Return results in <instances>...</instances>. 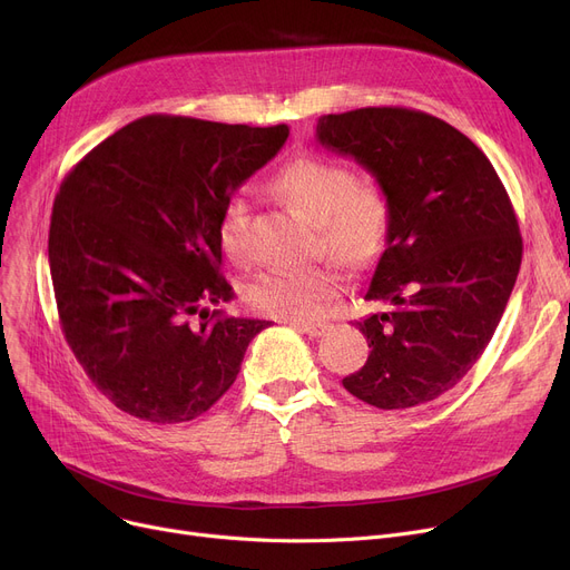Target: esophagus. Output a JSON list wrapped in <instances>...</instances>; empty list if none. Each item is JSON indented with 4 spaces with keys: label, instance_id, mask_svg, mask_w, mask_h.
Returning <instances> with one entry per match:
<instances>
[{
    "label": "esophagus",
    "instance_id": "obj_1",
    "mask_svg": "<svg viewBox=\"0 0 570 570\" xmlns=\"http://www.w3.org/2000/svg\"><path fill=\"white\" fill-rule=\"evenodd\" d=\"M291 327L293 331H301V333L309 335V337H321L327 331L325 323H291Z\"/></svg>",
    "mask_w": 570,
    "mask_h": 570
}]
</instances>
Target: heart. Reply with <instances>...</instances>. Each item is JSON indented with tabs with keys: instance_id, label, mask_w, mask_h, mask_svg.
<instances>
[{
	"instance_id": "obj_1",
	"label": "heart",
	"mask_w": 570,
	"mask_h": 570,
	"mask_svg": "<svg viewBox=\"0 0 570 570\" xmlns=\"http://www.w3.org/2000/svg\"><path fill=\"white\" fill-rule=\"evenodd\" d=\"M269 187L316 222L318 252L363 267L383 249L391 207L376 185L355 183V175L344 164L297 157L279 168ZM219 245L237 265L254 258L249 207L243 196H230L222 207ZM340 288V269L333 263H323L305 269H267L247 286L245 297L258 314L303 323L318 318Z\"/></svg>"
}]
</instances>
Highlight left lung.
Masks as SVG:
<instances>
[{"label":"left lung","instance_id":"left-lung-1","mask_svg":"<svg viewBox=\"0 0 570 570\" xmlns=\"http://www.w3.org/2000/svg\"><path fill=\"white\" fill-rule=\"evenodd\" d=\"M316 140L370 170L391 207L385 249L355 321L367 363L342 383L376 409L441 397L490 344L513 293L522 237L497 170L464 134L409 108L323 115Z\"/></svg>","mask_w":570,"mask_h":570}]
</instances>
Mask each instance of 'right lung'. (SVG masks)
Wrapping results in <instances>:
<instances>
[{
  "instance_id": "1",
  "label": "right lung",
  "mask_w": 570,
  "mask_h": 570,
  "mask_svg": "<svg viewBox=\"0 0 570 570\" xmlns=\"http://www.w3.org/2000/svg\"><path fill=\"white\" fill-rule=\"evenodd\" d=\"M286 138V125L147 115L65 177L48 235L59 323L117 409L187 423L237 379L269 321L205 307L233 297L219 273V215Z\"/></svg>"
}]
</instances>
